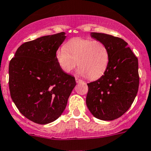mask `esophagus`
Listing matches in <instances>:
<instances>
[{
  "instance_id": "esophagus-1",
  "label": "esophagus",
  "mask_w": 151,
  "mask_h": 151,
  "mask_svg": "<svg viewBox=\"0 0 151 151\" xmlns=\"http://www.w3.org/2000/svg\"><path fill=\"white\" fill-rule=\"evenodd\" d=\"M76 82H77V83H81V82H83V80H80V79H79V78H77V77H76Z\"/></svg>"
}]
</instances>
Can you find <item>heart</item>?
I'll use <instances>...</instances> for the list:
<instances>
[{
  "mask_svg": "<svg viewBox=\"0 0 151 151\" xmlns=\"http://www.w3.org/2000/svg\"><path fill=\"white\" fill-rule=\"evenodd\" d=\"M58 64L65 73L80 67L79 73L90 80L103 75L109 62V52L106 45L99 40L74 38L58 50Z\"/></svg>",
  "mask_w": 151,
  "mask_h": 151,
  "instance_id": "heart-1",
  "label": "heart"
}]
</instances>
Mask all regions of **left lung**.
<instances>
[{
  "label": "left lung",
  "instance_id": "obj_1",
  "mask_svg": "<svg viewBox=\"0 0 151 151\" xmlns=\"http://www.w3.org/2000/svg\"><path fill=\"white\" fill-rule=\"evenodd\" d=\"M91 37L106 45L109 62L103 75L87 84L86 105L97 119L114 120L129 109L137 94L138 58L122 38L96 32Z\"/></svg>",
  "mask_w": 151,
  "mask_h": 151
}]
</instances>
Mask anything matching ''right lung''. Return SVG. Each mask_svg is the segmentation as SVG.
I'll list each match as a JSON object with an SVG mask.
<instances>
[{"label": "right lung", "instance_id": "1", "mask_svg": "<svg viewBox=\"0 0 151 151\" xmlns=\"http://www.w3.org/2000/svg\"><path fill=\"white\" fill-rule=\"evenodd\" d=\"M65 38L60 32L26 42L10 60L11 97L22 114L35 123L58 119L76 86L75 78L63 71L56 58Z\"/></svg>", "mask_w": 151, "mask_h": 151}]
</instances>
